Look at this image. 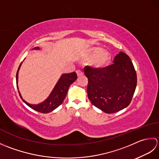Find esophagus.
Instances as JSON below:
<instances>
[{
	"label": "esophagus",
	"instance_id": "obj_1",
	"mask_svg": "<svg viewBox=\"0 0 159 159\" xmlns=\"http://www.w3.org/2000/svg\"><path fill=\"white\" fill-rule=\"evenodd\" d=\"M76 74H77V76H80L83 75V72H82L81 70H76Z\"/></svg>",
	"mask_w": 159,
	"mask_h": 159
}]
</instances>
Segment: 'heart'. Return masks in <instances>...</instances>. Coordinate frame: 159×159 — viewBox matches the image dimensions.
Wrapping results in <instances>:
<instances>
[{
	"instance_id": "obj_1",
	"label": "heart",
	"mask_w": 159,
	"mask_h": 159,
	"mask_svg": "<svg viewBox=\"0 0 159 159\" xmlns=\"http://www.w3.org/2000/svg\"><path fill=\"white\" fill-rule=\"evenodd\" d=\"M93 57L92 59L91 60L90 64L96 68H101L105 66H107L110 61V55L109 53L102 50V48L99 47H92L87 50L86 56Z\"/></svg>"
}]
</instances>
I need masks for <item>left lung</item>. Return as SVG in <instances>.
I'll list each match as a JSON object with an SVG mask.
<instances>
[{
  "label": "left lung",
  "mask_w": 159,
  "mask_h": 159,
  "mask_svg": "<svg viewBox=\"0 0 159 159\" xmlns=\"http://www.w3.org/2000/svg\"><path fill=\"white\" fill-rule=\"evenodd\" d=\"M113 63L100 69L84 67L88 79V98L107 113H114L129 105L137 86L136 71L130 57L120 52Z\"/></svg>",
  "instance_id": "8db88e82"
}]
</instances>
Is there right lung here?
<instances>
[{
  "instance_id": "right-lung-1",
  "label": "right lung",
  "mask_w": 159,
  "mask_h": 159,
  "mask_svg": "<svg viewBox=\"0 0 159 159\" xmlns=\"http://www.w3.org/2000/svg\"><path fill=\"white\" fill-rule=\"evenodd\" d=\"M34 49L39 50V47H36L34 48ZM22 64V63H21ZM20 64L18 71L16 73V84L17 87H18V71L20 66ZM77 79V75L75 72L69 73V74H62L61 76L60 77L58 82L57 83L56 85L54 87L52 92L50 93L48 98L43 101V102L38 104H31L28 102H26L25 100L21 96L20 92L19 95L21 98L22 101L25 102L26 105H28L29 107H31V109H34L37 111H38L39 113H47L49 112H51L53 110L57 109V107L60 106L62 104L63 101L65 99V98L67 93V91H68L69 87L70 86L71 84H72L76 79Z\"/></svg>"
}]
</instances>
